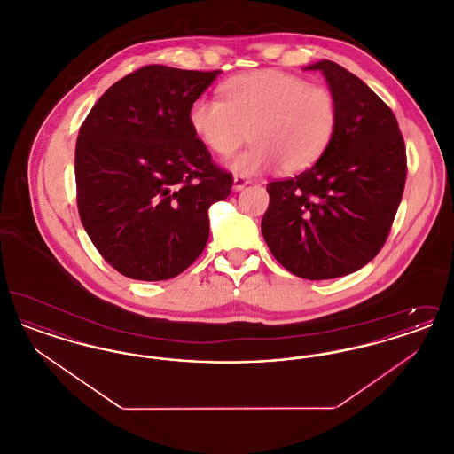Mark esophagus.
I'll use <instances>...</instances> for the list:
<instances>
[{"mask_svg": "<svg viewBox=\"0 0 454 454\" xmlns=\"http://www.w3.org/2000/svg\"><path fill=\"white\" fill-rule=\"evenodd\" d=\"M250 184V180L248 178H245V176H241V175H235L233 176V191H241V189H245L247 185Z\"/></svg>", "mask_w": 454, "mask_h": 454, "instance_id": "34e87169", "label": "esophagus"}]
</instances>
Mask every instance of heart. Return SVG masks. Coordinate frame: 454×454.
<instances>
[{"mask_svg":"<svg viewBox=\"0 0 454 454\" xmlns=\"http://www.w3.org/2000/svg\"><path fill=\"white\" fill-rule=\"evenodd\" d=\"M223 98H195L189 124L219 156L237 152L250 132L254 145L228 163L238 175L278 167L286 173L302 172L322 158L339 128L340 112L333 91L281 69L233 76L223 85Z\"/></svg>","mask_w":454,"mask_h":454,"instance_id":"b5f03b06","label":"heart"}]
</instances>
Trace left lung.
Returning <instances> with one entry per match:
<instances>
[{
    "label": "left lung",
    "instance_id": "left-lung-1",
    "mask_svg": "<svg viewBox=\"0 0 454 454\" xmlns=\"http://www.w3.org/2000/svg\"><path fill=\"white\" fill-rule=\"evenodd\" d=\"M322 71L339 102V128L322 158L294 178L267 184L262 235L291 274L324 281L374 259L400 206L407 154L391 108L333 61Z\"/></svg>",
    "mask_w": 454,
    "mask_h": 454
}]
</instances>
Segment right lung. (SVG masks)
<instances>
[{"instance_id": "right-lung-1", "label": "right lung", "mask_w": 454, "mask_h": 454, "mask_svg": "<svg viewBox=\"0 0 454 454\" xmlns=\"http://www.w3.org/2000/svg\"><path fill=\"white\" fill-rule=\"evenodd\" d=\"M221 71L145 66L114 83L76 141L78 211L108 263L137 281L184 272L209 238V207L233 176L211 160L189 108Z\"/></svg>"}]
</instances>
